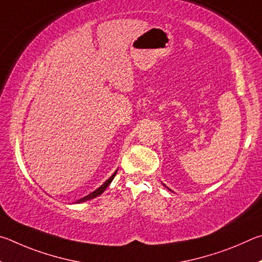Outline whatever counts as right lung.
<instances>
[{
	"label": "right lung",
	"instance_id": "right-lung-1",
	"mask_svg": "<svg viewBox=\"0 0 262 262\" xmlns=\"http://www.w3.org/2000/svg\"><path fill=\"white\" fill-rule=\"evenodd\" d=\"M116 176V171L114 172V175L109 178L108 181H105L102 185H101L98 190H95L94 192H92V193H90L89 195H86V196H84V198H81V199H79V200H77L76 203L77 204H79V203H82V201H87V200H91V199H94L95 196H98V195H100V194H102L103 193V191L107 189V187L110 185V183H112V181L114 180V177Z\"/></svg>",
	"mask_w": 262,
	"mask_h": 262
}]
</instances>
